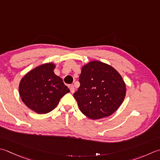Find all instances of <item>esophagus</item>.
Returning <instances> with one entry per match:
<instances>
[{
	"mask_svg": "<svg viewBox=\"0 0 160 160\" xmlns=\"http://www.w3.org/2000/svg\"><path fill=\"white\" fill-rule=\"evenodd\" d=\"M70 90H71V92L72 93H73L75 92V87L73 85H71L70 86Z\"/></svg>",
	"mask_w": 160,
	"mask_h": 160,
	"instance_id": "34e87169",
	"label": "esophagus"
}]
</instances>
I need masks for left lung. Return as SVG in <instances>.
<instances>
[{"label": "left lung", "mask_w": 160, "mask_h": 160, "mask_svg": "<svg viewBox=\"0 0 160 160\" xmlns=\"http://www.w3.org/2000/svg\"><path fill=\"white\" fill-rule=\"evenodd\" d=\"M80 86L74 93L81 112L90 119L109 117L117 110L126 94V85L112 66L93 60L82 66Z\"/></svg>", "instance_id": "obj_1"}]
</instances>
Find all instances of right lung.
I'll list each match as a JSON object with an SVG mask.
<instances>
[{
    "label": "right lung",
    "instance_id": "right-lung-1",
    "mask_svg": "<svg viewBox=\"0 0 160 160\" xmlns=\"http://www.w3.org/2000/svg\"><path fill=\"white\" fill-rule=\"evenodd\" d=\"M55 67L52 62L41 64L28 72L20 81L18 93L22 101L37 114L53 110L70 92L62 78L55 74Z\"/></svg>",
    "mask_w": 160,
    "mask_h": 160
}]
</instances>
